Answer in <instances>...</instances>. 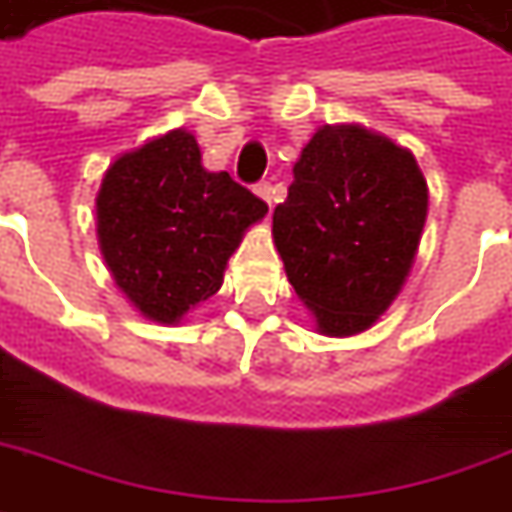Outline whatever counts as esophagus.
I'll return each instance as SVG.
<instances>
[{
  "label": "esophagus",
  "instance_id": "1",
  "mask_svg": "<svg viewBox=\"0 0 512 512\" xmlns=\"http://www.w3.org/2000/svg\"><path fill=\"white\" fill-rule=\"evenodd\" d=\"M255 194L260 196V199H263V202H266V207H268V213H271V199H274V188H271V185H268V182H260V185H257L255 188Z\"/></svg>",
  "mask_w": 512,
  "mask_h": 512
}]
</instances>
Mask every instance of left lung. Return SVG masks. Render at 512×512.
I'll use <instances>...</instances> for the list:
<instances>
[{
	"label": "left lung",
	"instance_id": "1",
	"mask_svg": "<svg viewBox=\"0 0 512 512\" xmlns=\"http://www.w3.org/2000/svg\"><path fill=\"white\" fill-rule=\"evenodd\" d=\"M430 188L416 157L360 124H324L293 163L274 246L316 332L371 330L416 263Z\"/></svg>",
	"mask_w": 512,
	"mask_h": 512
}]
</instances>
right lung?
Here are the masks:
<instances>
[{
  "label": "right lung",
  "instance_id": "add662e5",
  "mask_svg": "<svg viewBox=\"0 0 512 512\" xmlns=\"http://www.w3.org/2000/svg\"><path fill=\"white\" fill-rule=\"evenodd\" d=\"M266 213L227 171H207L194 132L177 127L107 166L96 238L127 302L149 321L180 324L219 291L227 260Z\"/></svg>",
  "mask_w": 512,
  "mask_h": 512
}]
</instances>
